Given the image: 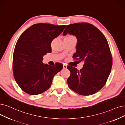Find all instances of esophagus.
I'll return each instance as SVG.
<instances>
[{
	"mask_svg": "<svg viewBox=\"0 0 125 125\" xmlns=\"http://www.w3.org/2000/svg\"><path fill=\"white\" fill-rule=\"evenodd\" d=\"M63 69H67V66L66 64H63Z\"/></svg>",
	"mask_w": 125,
	"mask_h": 125,
	"instance_id": "obj_1",
	"label": "esophagus"
}]
</instances>
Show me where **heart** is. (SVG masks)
Here are the masks:
<instances>
[{"label": "heart", "instance_id": "obj_1", "mask_svg": "<svg viewBox=\"0 0 125 125\" xmlns=\"http://www.w3.org/2000/svg\"><path fill=\"white\" fill-rule=\"evenodd\" d=\"M73 36H67L66 38H67V37H72Z\"/></svg>", "mask_w": 125, "mask_h": 125}]
</instances>
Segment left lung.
Here are the masks:
<instances>
[{
    "label": "left lung",
    "mask_w": 125,
    "mask_h": 125,
    "mask_svg": "<svg viewBox=\"0 0 125 125\" xmlns=\"http://www.w3.org/2000/svg\"><path fill=\"white\" fill-rule=\"evenodd\" d=\"M67 33L77 39L73 57L78 62H84L79 71L67 67L71 72L67 80L69 87L82 95H90L104 86L111 70L112 58L107 39L96 27L86 22L68 25L63 35Z\"/></svg>",
    "instance_id": "1"
}]
</instances>
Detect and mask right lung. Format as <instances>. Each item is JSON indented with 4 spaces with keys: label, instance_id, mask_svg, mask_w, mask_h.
Returning <instances> with one entry per match:
<instances>
[{
    "label": "right lung",
    "instance_id": "1",
    "mask_svg": "<svg viewBox=\"0 0 125 125\" xmlns=\"http://www.w3.org/2000/svg\"><path fill=\"white\" fill-rule=\"evenodd\" d=\"M66 25L50 23L32 25L19 37L13 56V72L22 91L35 95L51 87L54 76L62 69V64H44L43 56L51 52L52 41L61 34Z\"/></svg>",
    "mask_w": 125,
    "mask_h": 125
}]
</instances>
